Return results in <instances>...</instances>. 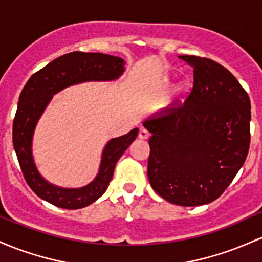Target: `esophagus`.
Masks as SVG:
<instances>
[{"label":"esophagus","instance_id":"obj_1","mask_svg":"<svg viewBox=\"0 0 262 262\" xmlns=\"http://www.w3.org/2000/svg\"><path fill=\"white\" fill-rule=\"evenodd\" d=\"M149 136H150V134H149V132L146 130V129H144V128H140L139 134H138V137H139L140 139H148Z\"/></svg>","mask_w":262,"mask_h":262}]
</instances>
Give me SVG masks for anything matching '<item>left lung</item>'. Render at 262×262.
Wrapping results in <instances>:
<instances>
[{
	"mask_svg": "<svg viewBox=\"0 0 262 262\" xmlns=\"http://www.w3.org/2000/svg\"><path fill=\"white\" fill-rule=\"evenodd\" d=\"M179 58L194 68V87L182 107L164 108L143 122L151 133L148 179L169 203L198 206L217 199L245 163L251 104L219 63Z\"/></svg>",
	"mask_w": 262,
	"mask_h": 262,
	"instance_id": "left-lung-1",
	"label": "left lung"
}]
</instances>
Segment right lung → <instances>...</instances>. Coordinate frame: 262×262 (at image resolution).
I'll use <instances>...</instances> for the list:
<instances>
[{
  "instance_id": "add662e5",
  "label": "right lung",
  "mask_w": 262,
  "mask_h": 262,
  "mask_svg": "<svg viewBox=\"0 0 262 262\" xmlns=\"http://www.w3.org/2000/svg\"><path fill=\"white\" fill-rule=\"evenodd\" d=\"M124 59L111 54L71 52L48 63L26 83L13 120V148L26 182L41 199L58 208L76 210L91 205L107 190L117 162L136 140L139 129L109 140L102 151L98 174L80 188H62L42 177L33 159V134L54 94L79 83L116 80L124 73Z\"/></svg>"
}]
</instances>
